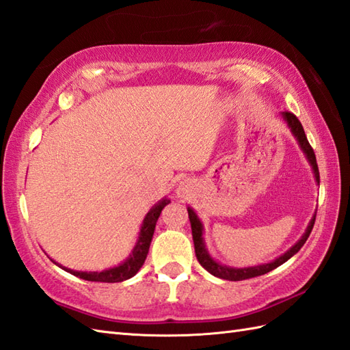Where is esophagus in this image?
Masks as SVG:
<instances>
[{
    "instance_id": "esophagus-1",
    "label": "esophagus",
    "mask_w": 350,
    "mask_h": 350,
    "mask_svg": "<svg viewBox=\"0 0 350 350\" xmlns=\"http://www.w3.org/2000/svg\"><path fill=\"white\" fill-rule=\"evenodd\" d=\"M189 192H191V186H189V183L182 182V183H180V186H178V189H177L178 197H180V198H186V197H188V195H189Z\"/></svg>"
}]
</instances>
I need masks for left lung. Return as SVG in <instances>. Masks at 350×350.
<instances>
[{
  "label": "left lung",
  "mask_w": 350,
  "mask_h": 350,
  "mask_svg": "<svg viewBox=\"0 0 350 350\" xmlns=\"http://www.w3.org/2000/svg\"><path fill=\"white\" fill-rule=\"evenodd\" d=\"M280 118L285 120V124L288 125L291 134L295 137V140L299 146V149L303 150L304 157L307 159L308 164L312 167V173L314 177V182L316 185H319V168L318 164H316V157H314V152L312 149L310 143H308L306 133L303 129L301 122L297 119L295 115H292L289 111H282L280 113ZM188 215H189V221H191V228H192V239H193V246H195V255H197L198 262L206 268V270L216 275V278H221L225 280H232V282H237V280H245V279H250V278H256V275H262L268 271L274 270V268H278L279 265H282L283 262H286L289 258L294 256L297 252L304 246L306 240L308 239V235H310L312 230H313V225H314V219H316V212L313 213L310 222H308L307 228L304 231V234L299 237V240L295 243L294 246L289 247L285 254L280 255L279 258L273 259L270 262H265V264H259V265H254V267H230V265H225L217 262L216 259L210 255V252L206 246V240H204V225H202L201 219L198 217V215L195 213V210L192 207H188Z\"/></svg>",
  "instance_id": "8db88e82"
}]
</instances>
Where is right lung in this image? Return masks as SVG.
Listing matches in <instances>:
<instances>
[{"label":"right lung","mask_w":350,"mask_h":350,"mask_svg":"<svg viewBox=\"0 0 350 350\" xmlns=\"http://www.w3.org/2000/svg\"><path fill=\"white\" fill-rule=\"evenodd\" d=\"M168 202H170V200L167 197H164L162 200H159L155 206H152L149 212L146 213V216L143 219V224L140 226V232H138V237H137L135 245L131 250V254H129L128 258H125L119 265L110 267V268H107V270H103V271H76V270H71V268L61 265L59 262L53 261L52 258H51V261L67 273L76 275V278L88 280V282L116 283V282H124L126 279H131L133 275H135L138 273V270H140L142 265L146 261V256H148L153 232H155L158 217L162 212V208H164Z\"/></svg>","instance_id":"right-lung-1"}]
</instances>
